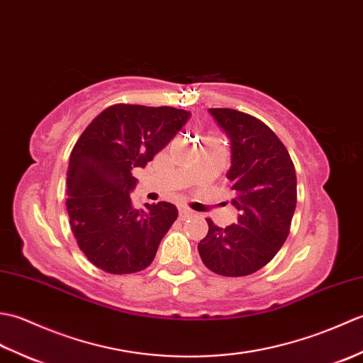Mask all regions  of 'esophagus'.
<instances>
[{
	"label": "esophagus",
	"mask_w": 363,
	"mask_h": 363,
	"mask_svg": "<svg viewBox=\"0 0 363 363\" xmlns=\"http://www.w3.org/2000/svg\"><path fill=\"white\" fill-rule=\"evenodd\" d=\"M191 215H194V212H191L190 209H187V207H179V220H187L190 218Z\"/></svg>",
	"instance_id": "obj_1"
}]
</instances>
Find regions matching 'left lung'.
I'll return each instance as SVG.
<instances>
[{"label":"left lung","mask_w":363,"mask_h":363,"mask_svg":"<svg viewBox=\"0 0 363 363\" xmlns=\"http://www.w3.org/2000/svg\"><path fill=\"white\" fill-rule=\"evenodd\" d=\"M230 138L229 189L237 223L218 228L198 243L211 272L240 277L265 267L287 240L296 207L295 165L284 143L264 121L235 109H209Z\"/></svg>","instance_id":"8db88e82"}]
</instances>
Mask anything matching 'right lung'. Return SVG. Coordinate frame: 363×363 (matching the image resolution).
Returning <instances> with one entry per match:
<instances>
[{
	"label": "right lung",
	"instance_id": "1",
	"mask_svg": "<svg viewBox=\"0 0 363 363\" xmlns=\"http://www.w3.org/2000/svg\"><path fill=\"white\" fill-rule=\"evenodd\" d=\"M190 112L176 107L113 104L86 128L70 154L67 212L79 250L111 274L142 272L177 218L169 203L135 209L134 168L146 167Z\"/></svg>",
	"mask_w": 363,
	"mask_h": 363
}]
</instances>
